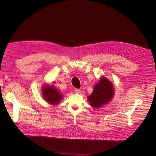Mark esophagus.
Wrapping results in <instances>:
<instances>
[{
  "mask_svg": "<svg viewBox=\"0 0 156 156\" xmlns=\"http://www.w3.org/2000/svg\"><path fill=\"white\" fill-rule=\"evenodd\" d=\"M75 92L76 93H80L81 91H80V90H79V89H75Z\"/></svg>",
  "mask_w": 156,
  "mask_h": 156,
  "instance_id": "esophagus-1",
  "label": "esophagus"
}]
</instances>
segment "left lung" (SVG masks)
Instances as JSON below:
<instances>
[{
    "mask_svg": "<svg viewBox=\"0 0 156 156\" xmlns=\"http://www.w3.org/2000/svg\"><path fill=\"white\" fill-rule=\"evenodd\" d=\"M114 91L112 82L102 76L100 78L99 82L94 86L93 91L87 97V100L91 106L98 108L108 104L112 99Z\"/></svg>",
    "mask_w": 156,
    "mask_h": 156,
    "instance_id": "1",
    "label": "left lung"
}]
</instances>
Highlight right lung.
Segmentation results:
<instances>
[{"label":"right lung","mask_w":156,"mask_h":156,"mask_svg":"<svg viewBox=\"0 0 156 156\" xmlns=\"http://www.w3.org/2000/svg\"><path fill=\"white\" fill-rule=\"evenodd\" d=\"M41 91L44 99L52 105L59 104L63 98V95L53 85L43 84Z\"/></svg>","instance_id":"obj_1"}]
</instances>
